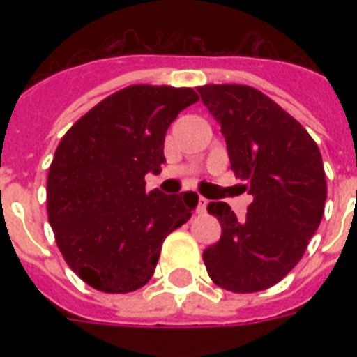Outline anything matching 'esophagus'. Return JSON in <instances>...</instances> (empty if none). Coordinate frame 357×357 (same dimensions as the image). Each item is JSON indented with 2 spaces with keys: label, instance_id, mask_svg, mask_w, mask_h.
Instances as JSON below:
<instances>
[{
  "label": "esophagus",
  "instance_id": "1",
  "mask_svg": "<svg viewBox=\"0 0 357 357\" xmlns=\"http://www.w3.org/2000/svg\"><path fill=\"white\" fill-rule=\"evenodd\" d=\"M207 204H209V200H207V198H204V196H200V198H198V207H196V211L206 213Z\"/></svg>",
  "mask_w": 357,
  "mask_h": 357
}]
</instances>
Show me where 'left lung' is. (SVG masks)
Here are the masks:
<instances>
[{"label":"left lung","mask_w":357,"mask_h":357,"mask_svg":"<svg viewBox=\"0 0 357 357\" xmlns=\"http://www.w3.org/2000/svg\"><path fill=\"white\" fill-rule=\"evenodd\" d=\"M220 123L231 170L254 200L243 220L211 202L222 235L204 250L207 274L231 293H257L302 259L324 215L326 176L319 146L276 102L246 85L198 86Z\"/></svg>","instance_id":"1"}]
</instances>
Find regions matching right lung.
I'll use <instances>...</instances> for the list:
<instances>
[{
    "mask_svg": "<svg viewBox=\"0 0 357 357\" xmlns=\"http://www.w3.org/2000/svg\"><path fill=\"white\" fill-rule=\"evenodd\" d=\"M198 102L192 89L131 85L92 107L59 142L47 174V220L68 266L103 293H131L153 276L162 241L198 195L146 192L165 162L168 126Z\"/></svg>",
    "mask_w": 357,
    "mask_h": 357,
    "instance_id": "1",
    "label": "right lung"
}]
</instances>
